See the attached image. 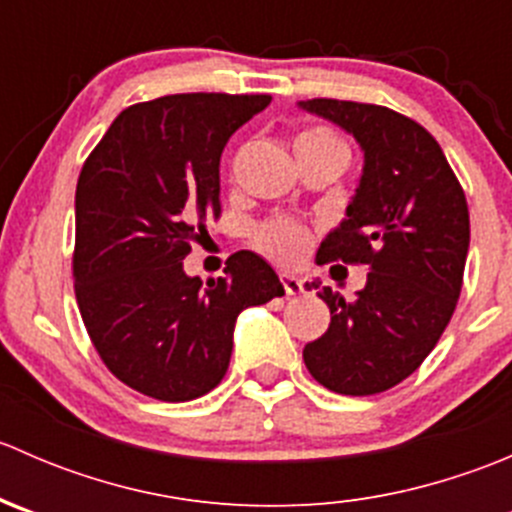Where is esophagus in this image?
Instances as JSON below:
<instances>
[{"instance_id":"esophagus-1","label":"esophagus","mask_w":512,"mask_h":512,"mask_svg":"<svg viewBox=\"0 0 512 512\" xmlns=\"http://www.w3.org/2000/svg\"><path fill=\"white\" fill-rule=\"evenodd\" d=\"M280 280H282V287H285V294H289V297H297V294L304 292L302 280H297V277L289 275V272H282Z\"/></svg>"}]
</instances>
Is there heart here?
Returning <instances> with one entry per match:
<instances>
[{"instance_id": "1", "label": "heart", "mask_w": 512, "mask_h": 512, "mask_svg": "<svg viewBox=\"0 0 512 512\" xmlns=\"http://www.w3.org/2000/svg\"><path fill=\"white\" fill-rule=\"evenodd\" d=\"M294 148L297 151H302V148H339V151H347L342 138L327 126H312L302 131L297 136ZM252 240H255L257 250L265 252L270 260L280 262V265H297L307 255L309 245H312V232L299 220L272 218L257 227Z\"/></svg>"}]
</instances>
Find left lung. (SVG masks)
I'll list each match as a JSON object with an SVG mask.
<instances>
[{"mask_svg": "<svg viewBox=\"0 0 512 512\" xmlns=\"http://www.w3.org/2000/svg\"><path fill=\"white\" fill-rule=\"evenodd\" d=\"M302 108L347 128L364 148L347 220L322 242L317 262L371 270L354 299L312 285L332 324L304 347V364L329 391L381 394L414 374L456 312L471 242L466 193L414 118L339 98H309Z\"/></svg>", "mask_w": 512, "mask_h": 512, "instance_id": "left-lung-1", "label": "left lung"}]
</instances>
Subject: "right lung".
<instances>
[{
	"label": "right lung",
	"mask_w": 512,
	"mask_h": 512,
	"mask_svg": "<svg viewBox=\"0 0 512 512\" xmlns=\"http://www.w3.org/2000/svg\"><path fill=\"white\" fill-rule=\"evenodd\" d=\"M270 94H173L118 113L76 183V304L106 369L143 396L190 401L223 381L245 307L282 297L255 252L225 277H188L183 260L220 213V156Z\"/></svg>",
	"instance_id": "right-lung-1"
}]
</instances>
